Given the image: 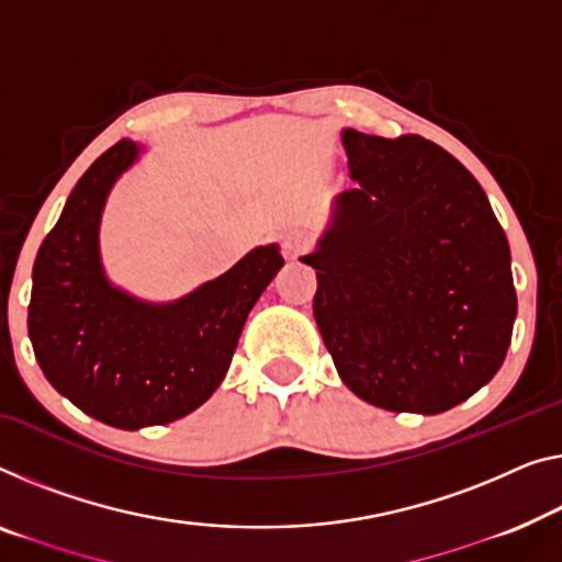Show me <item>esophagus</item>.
I'll return each instance as SVG.
<instances>
[{
    "label": "esophagus",
    "mask_w": 562,
    "mask_h": 562,
    "mask_svg": "<svg viewBox=\"0 0 562 562\" xmlns=\"http://www.w3.org/2000/svg\"><path fill=\"white\" fill-rule=\"evenodd\" d=\"M310 247H313V239H310V234L303 229H292L282 237V252L288 259H297L300 255H305Z\"/></svg>",
    "instance_id": "34e87169"
}]
</instances>
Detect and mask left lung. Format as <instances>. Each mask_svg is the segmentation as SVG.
Returning a JSON list of instances; mask_svg holds the SVG:
<instances>
[{"label": "left lung", "mask_w": 562, "mask_h": 562, "mask_svg": "<svg viewBox=\"0 0 562 562\" xmlns=\"http://www.w3.org/2000/svg\"><path fill=\"white\" fill-rule=\"evenodd\" d=\"M356 189L335 199L313 315L346 386L386 412L441 414L505 361L517 292L505 229L454 156L416 133L346 128Z\"/></svg>", "instance_id": "obj_1"}]
</instances>
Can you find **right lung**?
Masks as SVG:
<instances>
[{
    "label": "right lung",
    "mask_w": 562,
    "mask_h": 562,
    "mask_svg": "<svg viewBox=\"0 0 562 562\" xmlns=\"http://www.w3.org/2000/svg\"><path fill=\"white\" fill-rule=\"evenodd\" d=\"M123 138L75 183L32 267L27 330L45 379L80 412L115 429L169 424L220 386L249 310L280 272V249L257 247L222 278L171 305L108 284L98 224L113 181L136 161Z\"/></svg>",
    "instance_id": "right-lung-1"
}]
</instances>
